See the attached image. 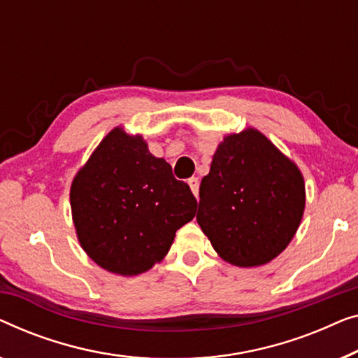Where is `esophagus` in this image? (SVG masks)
<instances>
[{
    "instance_id": "34e87169",
    "label": "esophagus",
    "mask_w": 358,
    "mask_h": 358,
    "mask_svg": "<svg viewBox=\"0 0 358 358\" xmlns=\"http://www.w3.org/2000/svg\"><path fill=\"white\" fill-rule=\"evenodd\" d=\"M189 185H190L192 194H194L195 196H199V178H190Z\"/></svg>"
}]
</instances>
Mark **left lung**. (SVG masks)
<instances>
[{
	"instance_id": "obj_1",
	"label": "left lung",
	"mask_w": 358,
	"mask_h": 358,
	"mask_svg": "<svg viewBox=\"0 0 358 358\" xmlns=\"http://www.w3.org/2000/svg\"><path fill=\"white\" fill-rule=\"evenodd\" d=\"M305 208L303 178L255 129L220 143L201 179L196 221L221 258L260 266L276 258L297 231Z\"/></svg>"
}]
</instances>
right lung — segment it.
Listing matches in <instances>:
<instances>
[{"label": "right lung", "mask_w": 358, "mask_h": 358, "mask_svg": "<svg viewBox=\"0 0 358 358\" xmlns=\"http://www.w3.org/2000/svg\"><path fill=\"white\" fill-rule=\"evenodd\" d=\"M71 208L77 237L92 260L134 276L166 255L176 231L195 216L196 200L141 136L116 127L74 178Z\"/></svg>", "instance_id": "right-lung-1"}]
</instances>
